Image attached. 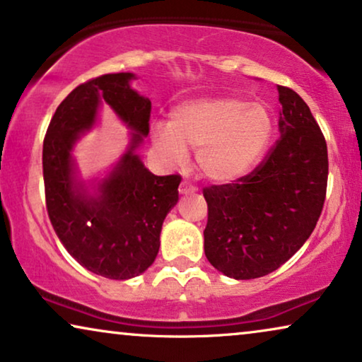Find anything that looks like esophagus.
<instances>
[{"label": "esophagus", "instance_id": "34e87169", "mask_svg": "<svg viewBox=\"0 0 362 362\" xmlns=\"http://www.w3.org/2000/svg\"><path fill=\"white\" fill-rule=\"evenodd\" d=\"M196 191H198V187L189 185V182H187V181H182L181 182V186H180L181 194H191V192H196Z\"/></svg>", "mask_w": 362, "mask_h": 362}]
</instances>
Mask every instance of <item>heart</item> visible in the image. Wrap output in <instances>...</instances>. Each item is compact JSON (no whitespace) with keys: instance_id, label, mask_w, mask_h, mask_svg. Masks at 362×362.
<instances>
[{"instance_id":"heart-1","label":"heart","mask_w":362,"mask_h":362,"mask_svg":"<svg viewBox=\"0 0 362 362\" xmlns=\"http://www.w3.org/2000/svg\"><path fill=\"white\" fill-rule=\"evenodd\" d=\"M274 133L267 106L239 98H199L173 107L168 126L153 128V143L168 163L196 149L198 170L211 181L231 182L259 164Z\"/></svg>"}]
</instances>
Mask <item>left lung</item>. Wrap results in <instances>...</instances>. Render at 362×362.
<instances>
[{
	"instance_id": "1",
	"label": "left lung",
	"mask_w": 362,
	"mask_h": 362,
	"mask_svg": "<svg viewBox=\"0 0 362 362\" xmlns=\"http://www.w3.org/2000/svg\"><path fill=\"white\" fill-rule=\"evenodd\" d=\"M279 139L250 175L211 185L204 252L234 279H255L284 264L316 228L327 189V146L298 93L278 86Z\"/></svg>"
}]
</instances>
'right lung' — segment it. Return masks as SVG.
I'll return each instance as SVG.
<instances>
[{
    "label": "right lung",
    "instance_id": "obj_1",
    "mask_svg": "<svg viewBox=\"0 0 362 362\" xmlns=\"http://www.w3.org/2000/svg\"><path fill=\"white\" fill-rule=\"evenodd\" d=\"M131 73L103 74L79 84L56 107L43 141L45 198L49 221L66 251L91 273L129 279L156 259L159 233L177 203L180 175L154 176L133 149L149 133L151 101L131 89ZM106 100L136 133L130 151L102 183L100 196L84 195L72 177L71 151Z\"/></svg>",
    "mask_w": 362,
    "mask_h": 362
}]
</instances>
